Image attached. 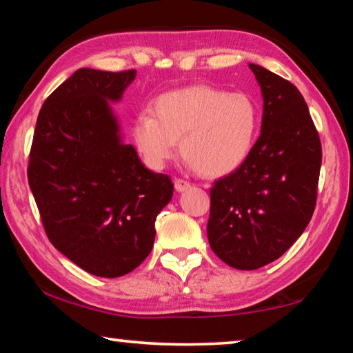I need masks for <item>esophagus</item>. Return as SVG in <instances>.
<instances>
[{"mask_svg":"<svg viewBox=\"0 0 353 353\" xmlns=\"http://www.w3.org/2000/svg\"><path fill=\"white\" fill-rule=\"evenodd\" d=\"M174 187L179 193H182V191H187L188 188H191V183L183 181V179H174Z\"/></svg>","mask_w":353,"mask_h":353,"instance_id":"esophagus-1","label":"esophagus"}]
</instances>
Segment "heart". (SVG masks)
<instances>
[{"mask_svg":"<svg viewBox=\"0 0 353 353\" xmlns=\"http://www.w3.org/2000/svg\"><path fill=\"white\" fill-rule=\"evenodd\" d=\"M260 110L246 93L191 85L160 94L151 113L135 118L132 137L148 166L160 170L181 154L202 176L236 171L252 152Z\"/></svg>","mask_w":353,"mask_h":353,"instance_id":"obj_1","label":"heart"}]
</instances>
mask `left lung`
<instances>
[{
	"label": "left lung",
	"mask_w": 353,
	"mask_h": 353,
	"mask_svg": "<svg viewBox=\"0 0 353 353\" xmlns=\"http://www.w3.org/2000/svg\"><path fill=\"white\" fill-rule=\"evenodd\" d=\"M263 94L261 134L249 159L210 188L207 236L232 268L252 271L288 250L313 216L319 134L294 83L249 63Z\"/></svg>",
	"instance_id": "obj_1"
}]
</instances>
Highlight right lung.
I'll return each instance as SVG.
<instances>
[{
  "label": "right lung",
  "instance_id": "right-lung-1",
  "mask_svg": "<svg viewBox=\"0 0 353 353\" xmlns=\"http://www.w3.org/2000/svg\"><path fill=\"white\" fill-rule=\"evenodd\" d=\"M135 70L81 68L41 105L28 181L41 224L59 252L98 277H121L154 246L155 219L174 185L141 163L119 139L107 101H118Z\"/></svg>",
  "mask_w": 353,
  "mask_h": 353
}]
</instances>
